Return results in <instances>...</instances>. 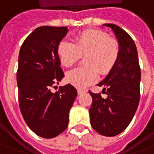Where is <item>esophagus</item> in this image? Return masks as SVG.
<instances>
[{"label": "esophagus", "mask_w": 154, "mask_h": 154, "mask_svg": "<svg viewBox=\"0 0 154 154\" xmlns=\"http://www.w3.org/2000/svg\"><path fill=\"white\" fill-rule=\"evenodd\" d=\"M85 92V90H82V89H77V94L80 95V94H82V93H84Z\"/></svg>", "instance_id": "obj_1"}]
</instances>
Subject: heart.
<instances>
[{
    "mask_svg": "<svg viewBox=\"0 0 154 154\" xmlns=\"http://www.w3.org/2000/svg\"><path fill=\"white\" fill-rule=\"evenodd\" d=\"M120 47L115 39L99 29H87L77 35L73 43L61 41L57 46L60 63L66 67L73 66L81 54H85L87 66L77 67L66 73V81L83 88L95 82L101 74H107L119 60Z\"/></svg>",
    "mask_w": 154,
    "mask_h": 154,
    "instance_id": "obj_1",
    "label": "heart"
}]
</instances>
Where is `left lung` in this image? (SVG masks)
Instances as JSON below:
<instances>
[{
  "instance_id": "obj_1",
  "label": "left lung",
  "mask_w": 154,
  "mask_h": 154,
  "mask_svg": "<svg viewBox=\"0 0 154 154\" xmlns=\"http://www.w3.org/2000/svg\"><path fill=\"white\" fill-rule=\"evenodd\" d=\"M112 29L120 47L119 60L98 86L107 97L89 92L93 103L89 109L93 129L105 136H115L128 127L140 101V69L136 46L125 30L113 24H105Z\"/></svg>"
}]
</instances>
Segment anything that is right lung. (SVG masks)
Masks as SVG:
<instances>
[{"label":"right lung","instance_id":"add662e5","mask_svg":"<svg viewBox=\"0 0 154 154\" xmlns=\"http://www.w3.org/2000/svg\"><path fill=\"white\" fill-rule=\"evenodd\" d=\"M67 32V27H38L19 51L17 84L20 111L29 129L43 138H54L65 131L77 95L70 83L55 93L51 91L65 77L57 46Z\"/></svg>","mask_w":154,"mask_h":154}]
</instances>
